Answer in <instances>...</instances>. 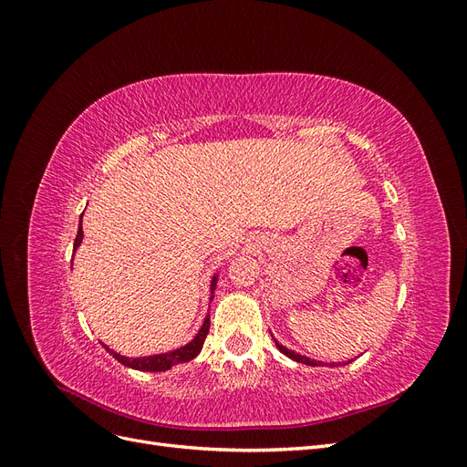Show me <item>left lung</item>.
Returning <instances> with one entry per match:
<instances>
[{
  "label": "left lung",
  "mask_w": 467,
  "mask_h": 467,
  "mask_svg": "<svg viewBox=\"0 0 467 467\" xmlns=\"http://www.w3.org/2000/svg\"><path fill=\"white\" fill-rule=\"evenodd\" d=\"M275 343H276V347H278V350L282 352V355H286L288 358H292V360H296V362H302V364H306V366H321V362L317 360H312V358H307V357H304V355H298V352H294V350H290V348H286V347H282L276 338H275Z\"/></svg>",
  "instance_id": "8db88e82"
}]
</instances>
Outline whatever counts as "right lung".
Here are the masks:
<instances>
[{
  "mask_svg": "<svg viewBox=\"0 0 467 467\" xmlns=\"http://www.w3.org/2000/svg\"><path fill=\"white\" fill-rule=\"evenodd\" d=\"M83 239V228H81V222H79V228H78V235H76V242H74V251L79 247ZM216 282H218V275H214V278H212L210 282V300L214 298V290H216ZM208 329H210V316H206L204 323L201 331L196 333V337L192 338V341L185 347L181 348H175L171 352H163V355H153V357H140V358H129V357H122L119 355V352H115L112 348H109L107 345H103L107 348L109 355H112V358H117L120 364L129 366V368H134V370H142V372H165L171 368V366L175 364H181V362H189L192 360L196 355H199L202 345H204V338L208 335Z\"/></svg>",
  "mask_w": 467,
  "mask_h": 467,
  "instance_id": "add662e5",
  "label": "right lung"
}]
</instances>
